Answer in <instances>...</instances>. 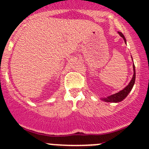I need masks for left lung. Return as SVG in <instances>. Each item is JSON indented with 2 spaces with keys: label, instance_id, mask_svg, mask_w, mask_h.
Segmentation results:
<instances>
[{
  "label": "left lung",
  "instance_id": "left-lung-1",
  "mask_svg": "<svg viewBox=\"0 0 149 149\" xmlns=\"http://www.w3.org/2000/svg\"><path fill=\"white\" fill-rule=\"evenodd\" d=\"M120 36L122 38H123V39L125 40V42L126 43V38H125V36L122 34V33L121 32H118ZM133 76H132V79H131L130 82L129 83V84L126 86L125 88H124L122 90L119 91V92L116 94H113V95H110L109 97H107L102 98V100L105 101L107 102H119L123 100L125 97L128 95V94L130 92V91L132 90V87L134 86V84L135 81V65L133 63Z\"/></svg>",
  "mask_w": 149,
  "mask_h": 149
}]
</instances>
